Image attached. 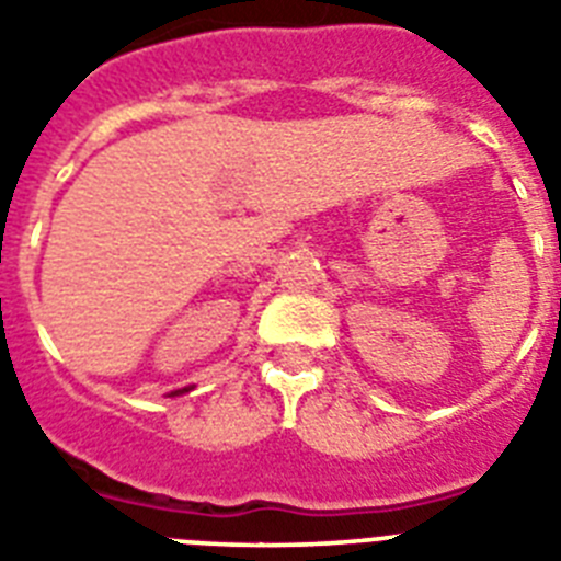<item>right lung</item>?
Segmentation results:
<instances>
[{
  "label": "right lung",
  "mask_w": 561,
  "mask_h": 561,
  "mask_svg": "<svg viewBox=\"0 0 561 561\" xmlns=\"http://www.w3.org/2000/svg\"><path fill=\"white\" fill-rule=\"evenodd\" d=\"M190 389H193V386H190ZM190 389H179V391H170V397H179V394H186V391Z\"/></svg>",
  "instance_id": "obj_1"
}]
</instances>
